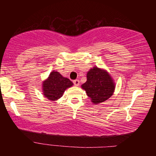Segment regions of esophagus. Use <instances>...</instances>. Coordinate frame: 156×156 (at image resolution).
I'll use <instances>...</instances> for the list:
<instances>
[{
  "label": "esophagus",
  "mask_w": 156,
  "mask_h": 156,
  "mask_svg": "<svg viewBox=\"0 0 156 156\" xmlns=\"http://www.w3.org/2000/svg\"><path fill=\"white\" fill-rule=\"evenodd\" d=\"M73 83H74V84L75 85L76 87H78L79 85H80V81H79L78 80H74V81H73Z\"/></svg>",
  "instance_id": "esophagus-1"
}]
</instances>
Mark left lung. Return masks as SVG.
Listing matches in <instances>:
<instances>
[{"mask_svg": "<svg viewBox=\"0 0 156 156\" xmlns=\"http://www.w3.org/2000/svg\"><path fill=\"white\" fill-rule=\"evenodd\" d=\"M87 82L82 85V88L86 91L87 96L94 104L106 101L113 95L115 83L106 70L94 67L87 72Z\"/></svg>", "mask_w": 156, "mask_h": 156, "instance_id": "1", "label": "left lung"}]
</instances>
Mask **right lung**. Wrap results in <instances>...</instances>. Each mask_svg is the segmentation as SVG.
<instances>
[{
    "mask_svg": "<svg viewBox=\"0 0 156 156\" xmlns=\"http://www.w3.org/2000/svg\"><path fill=\"white\" fill-rule=\"evenodd\" d=\"M72 85L73 83L69 79L64 77L58 72L53 71L42 82V92L49 100L56 101L62 97L66 89Z\"/></svg>",
    "mask_w": 156,
    "mask_h": 156,
    "instance_id": "1",
    "label": "right lung"
}]
</instances>
